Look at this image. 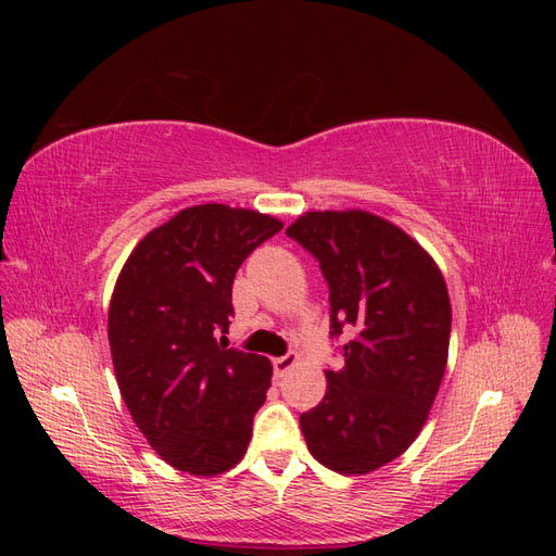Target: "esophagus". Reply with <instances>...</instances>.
I'll return each instance as SVG.
<instances>
[{"label":"esophagus","mask_w":556,"mask_h":556,"mask_svg":"<svg viewBox=\"0 0 556 556\" xmlns=\"http://www.w3.org/2000/svg\"><path fill=\"white\" fill-rule=\"evenodd\" d=\"M296 364V355L294 352H288V355H282V357H278V359H274V374L278 376V378H282L285 374L290 371V368Z\"/></svg>","instance_id":"esophagus-1"}]
</instances>
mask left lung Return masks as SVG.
Returning a JSON list of instances; mask_svg holds the SVG:
<instances>
[{"mask_svg":"<svg viewBox=\"0 0 556 556\" xmlns=\"http://www.w3.org/2000/svg\"><path fill=\"white\" fill-rule=\"evenodd\" d=\"M288 237L329 285V336L343 368L301 413L313 457L345 476L396 459L415 441L445 374L452 308L439 266L408 233L364 211L306 213Z\"/></svg>","mask_w":556,"mask_h":556,"instance_id":"1","label":"left lung"}]
</instances>
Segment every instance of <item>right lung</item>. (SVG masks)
<instances>
[{"mask_svg": "<svg viewBox=\"0 0 556 556\" xmlns=\"http://www.w3.org/2000/svg\"><path fill=\"white\" fill-rule=\"evenodd\" d=\"M280 229L276 217L248 208H185L134 248L115 282L109 343L117 387L148 443L185 473H223L250 443L271 364L217 343V333L233 317L239 266Z\"/></svg>", "mask_w": 556, "mask_h": 556, "instance_id": "obj_1", "label": "right lung"}]
</instances>
